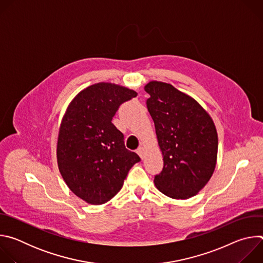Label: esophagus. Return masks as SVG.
I'll use <instances>...</instances> for the list:
<instances>
[{
	"label": "esophagus",
	"instance_id": "34e87169",
	"mask_svg": "<svg viewBox=\"0 0 263 263\" xmlns=\"http://www.w3.org/2000/svg\"><path fill=\"white\" fill-rule=\"evenodd\" d=\"M143 151H144V149H143V147L142 146H139L138 148H137V154L140 156V158H143Z\"/></svg>",
	"mask_w": 263,
	"mask_h": 263
}]
</instances>
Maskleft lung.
<instances>
[{
  "mask_svg": "<svg viewBox=\"0 0 263 263\" xmlns=\"http://www.w3.org/2000/svg\"><path fill=\"white\" fill-rule=\"evenodd\" d=\"M146 107L163 156L154 183L163 195L184 200L196 196L210 180L216 164L217 133L207 111L173 85L151 81Z\"/></svg>",
  "mask_w": 263,
  "mask_h": 263,
  "instance_id": "left-lung-1",
  "label": "left lung"
}]
</instances>
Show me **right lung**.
<instances>
[{
  "label": "right lung",
  "mask_w": 263,
  "mask_h": 263,
  "mask_svg": "<svg viewBox=\"0 0 263 263\" xmlns=\"http://www.w3.org/2000/svg\"><path fill=\"white\" fill-rule=\"evenodd\" d=\"M136 91L112 83H97L68 105L57 141L59 172L68 189L85 202L101 205L123 187L139 156L126 148L124 134L111 123L120 106Z\"/></svg>",
  "instance_id": "1"
}]
</instances>
